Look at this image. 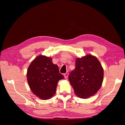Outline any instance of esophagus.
<instances>
[{"label": "esophagus", "instance_id": "esophagus-1", "mask_svg": "<svg viewBox=\"0 0 125 125\" xmlns=\"http://www.w3.org/2000/svg\"><path fill=\"white\" fill-rule=\"evenodd\" d=\"M68 75H69V73L67 72V73H64V77H65V78L66 79L68 78Z\"/></svg>", "mask_w": 125, "mask_h": 125}]
</instances>
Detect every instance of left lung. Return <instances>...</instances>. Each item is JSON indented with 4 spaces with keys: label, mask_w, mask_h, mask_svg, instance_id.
<instances>
[{
    "label": "left lung",
    "mask_w": 125,
    "mask_h": 125,
    "mask_svg": "<svg viewBox=\"0 0 125 125\" xmlns=\"http://www.w3.org/2000/svg\"><path fill=\"white\" fill-rule=\"evenodd\" d=\"M75 69L68 79L75 95L82 99L94 95L102 86L104 71L95 56L86 55L75 60Z\"/></svg>",
    "instance_id": "8db88e82"
}]
</instances>
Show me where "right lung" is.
Returning <instances> with one entry per match:
<instances>
[{
    "instance_id": "obj_1",
    "label": "right lung",
    "mask_w": 125,
    "mask_h": 125,
    "mask_svg": "<svg viewBox=\"0 0 125 125\" xmlns=\"http://www.w3.org/2000/svg\"><path fill=\"white\" fill-rule=\"evenodd\" d=\"M59 68L52 62L51 58L39 56L30 64L27 71V79L32 92L42 100L53 96L58 82L63 79Z\"/></svg>"
}]
</instances>
